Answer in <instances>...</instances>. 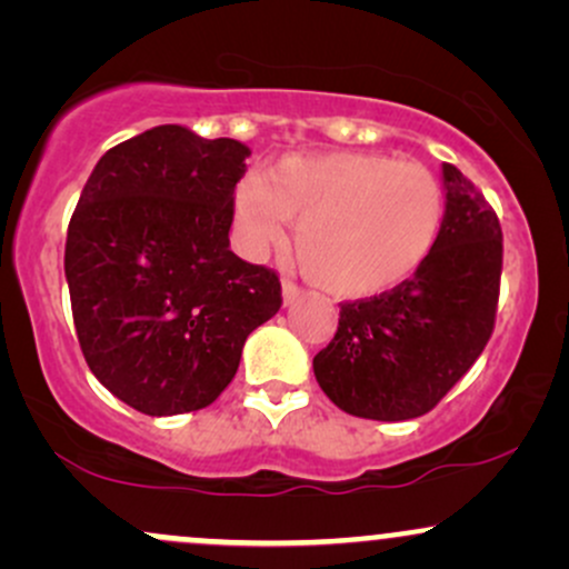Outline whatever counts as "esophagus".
<instances>
[{
  "label": "esophagus",
  "mask_w": 569,
  "mask_h": 569,
  "mask_svg": "<svg viewBox=\"0 0 569 569\" xmlns=\"http://www.w3.org/2000/svg\"><path fill=\"white\" fill-rule=\"evenodd\" d=\"M280 293H283V305H293L299 297H302V289H299L293 280L283 278V283H280Z\"/></svg>",
  "instance_id": "obj_1"
}]
</instances>
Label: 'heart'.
Instances as JSON below:
<instances>
[{
  "instance_id": "obj_1",
  "label": "heart",
  "mask_w": 569,
  "mask_h": 569,
  "mask_svg": "<svg viewBox=\"0 0 569 569\" xmlns=\"http://www.w3.org/2000/svg\"><path fill=\"white\" fill-rule=\"evenodd\" d=\"M238 243L262 257L297 227L307 278L337 297H371L415 276L439 240L443 189L428 168L377 152L283 158L232 192Z\"/></svg>"
}]
</instances>
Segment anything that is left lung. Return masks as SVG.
<instances>
[{
  "label": "left lung",
  "instance_id": "8db88e82",
  "mask_svg": "<svg viewBox=\"0 0 569 569\" xmlns=\"http://www.w3.org/2000/svg\"><path fill=\"white\" fill-rule=\"evenodd\" d=\"M441 184L443 221L430 257L393 291L339 307L335 339L312 358L323 393L352 417L398 422L426 415L492 335L500 221L449 162Z\"/></svg>",
  "mask_w": 569,
  "mask_h": 569
}]
</instances>
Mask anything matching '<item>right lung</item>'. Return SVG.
Listing matches in <instances>:
<instances>
[{
  "mask_svg": "<svg viewBox=\"0 0 569 569\" xmlns=\"http://www.w3.org/2000/svg\"><path fill=\"white\" fill-rule=\"evenodd\" d=\"M248 154L184 126L143 130L96 162L71 217L63 270L84 361L149 417L217 401L280 310L276 272L230 251Z\"/></svg>",
  "mask_w": 569,
  "mask_h": 569,
  "instance_id": "obj_1",
  "label": "right lung"
}]
</instances>
